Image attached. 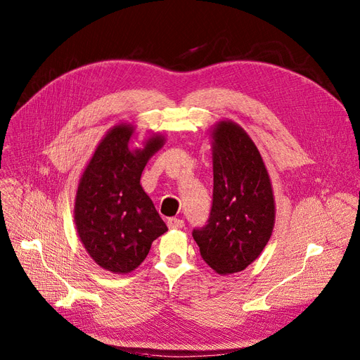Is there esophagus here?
Instances as JSON below:
<instances>
[{"label": "esophagus", "mask_w": 360, "mask_h": 360, "mask_svg": "<svg viewBox=\"0 0 360 360\" xmlns=\"http://www.w3.org/2000/svg\"><path fill=\"white\" fill-rule=\"evenodd\" d=\"M167 226L170 229H182L184 228V220L182 219H176V217H170L167 219Z\"/></svg>", "instance_id": "obj_1"}]
</instances>
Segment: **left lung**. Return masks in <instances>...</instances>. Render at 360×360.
<instances>
[{"instance_id": "obj_1", "label": "left lung", "mask_w": 360, "mask_h": 360, "mask_svg": "<svg viewBox=\"0 0 360 360\" xmlns=\"http://www.w3.org/2000/svg\"><path fill=\"white\" fill-rule=\"evenodd\" d=\"M212 137L213 204L207 224L193 236L216 273L233 274L266 248L274 228V195L266 165L243 128L220 121Z\"/></svg>"}]
</instances>
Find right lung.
I'll return each instance as SVG.
<instances>
[{
    "label": "right lung",
    "instance_id": "1",
    "mask_svg": "<svg viewBox=\"0 0 360 360\" xmlns=\"http://www.w3.org/2000/svg\"><path fill=\"white\" fill-rule=\"evenodd\" d=\"M134 127L115 125L102 139L80 178L74 221L89 255L115 274L136 270L151 242L167 228L140 185L148 159L163 146L160 134L129 148Z\"/></svg>",
    "mask_w": 360,
    "mask_h": 360
}]
</instances>
